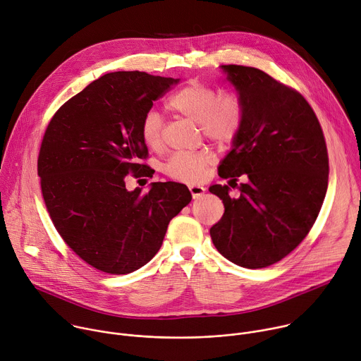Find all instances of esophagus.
<instances>
[{
	"instance_id": "34e87169",
	"label": "esophagus",
	"mask_w": 361,
	"mask_h": 361,
	"mask_svg": "<svg viewBox=\"0 0 361 361\" xmlns=\"http://www.w3.org/2000/svg\"><path fill=\"white\" fill-rule=\"evenodd\" d=\"M188 190H190L192 198H198V197H201L205 192V187H202L200 184H190Z\"/></svg>"
}]
</instances>
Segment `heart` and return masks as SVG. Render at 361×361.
I'll use <instances>...</instances> for the list:
<instances>
[{"instance_id": "heart-1", "label": "heart", "mask_w": 361, "mask_h": 361, "mask_svg": "<svg viewBox=\"0 0 361 361\" xmlns=\"http://www.w3.org/2000/svg\"><path fill=\"white\" fill-rule=\"evenodd\" d=\"M166 109L198 123L201 133L219 144L231 142L244 123V102L237 92H220L216 87L198 81H191L174 92L167 99ZM140 135L151 151L163 149V121L157 111L149 110L144 114ZM214 163L216 154L209 148H202L173 154L163 170L173 180L198 183Z\"/></svg>"}]
</instances>
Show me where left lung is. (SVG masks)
Returning <instances> with one entry per match:
<instances>
[{
  "label": "left lung",
  "instance_id": "obj_1",
  "mask_svg": "<svg viewBox=\"0 0 361 361\" xmlns=\"http://www.w3.org/2000/svg\"><path fill=\"white\" fill-rule=\"evenodd\" d=\"M227 78L244 102V123L221 161V178H247L233 198L212 185L224 214L210 228L227 260L245 269L269 267L288 255L312 230L329 184L322 126L307 99L267 73L228 64Z\"/></svg>",
  "mask_w": 361,
  "mask_h": 361
}]
</instances>
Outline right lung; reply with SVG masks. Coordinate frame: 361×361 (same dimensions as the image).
Masks as SVG:
<instances>
[{
	"mask_svg": "<svg viewBox=\"0 0 361 361\" xmlns=\"http://www.w3.org/2000/svg\"><path fill=\"white\" fill-rule=\"evenodd\" d=\"M178 80L142 71L99 77L57 110L44 133L37 171L47 212L66 244L91 267L128 274L160 250L169 223L191 201L187 185L152 177L140 124Z\"/></svg>",
	"mask_w": 361,
	"mask_h": 361,
	"instance_id": "add662e5",
	"label": "right lung"
}]
</instances>
